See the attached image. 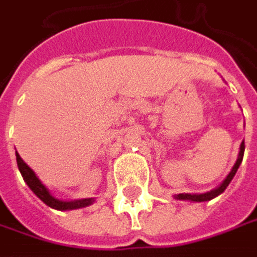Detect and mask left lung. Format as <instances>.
Masks as SVG:
<instances>
[{"label":"left lung","mask_w":257,"mask_h":257,"mask_svg":"<svg viewBox=\"0 0 257 257\" xmlns=\"http://www.w3.org/2000/svg\"><path fill=\"white\" fill-rule=\"evenodd\" d=\"M243 156H244V140H243L241 145H240V152H238V156H237V161H235L234 167L231 168V171H229V174L225 177V180H224L216 189H213L211 192L199 193V194H196V193H194V194H192V193H180V194H175L174 197L177 200H190V202H206V200H212L213 197H216V196H219L221 193H224V190L228 187V184L231 183V180L234 178V175H235L238 167H240V164H241V161H243Z\"/></svg>","instance_id":"1"}]
</instances>
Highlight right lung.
Segmentation results:
<instances>
[{
  "label": "right lung",
  "instance_id": "right-lung-1",
  "mask_svg": "<svg viewBox=\"0 0 257 257\" xmlns=\"http://www.w3.org/2000/svg\"><path fill=\"white\" fill-rule=\"evenodd\" d=\"M16 159H17V167L19 171L23 177V180L26 181L29 189L35 193L46 206L57 209V211H71V209H80V208H86L89 205H92L95 202V199H79V200H60L57 197H54L49 190L42 184V181L36 177L35 171L29 167L28 164L22 159V156L16 152Z\"/></svg>",
  "mask_w": 257,
  "mask_h": 257
}]
</instances>
